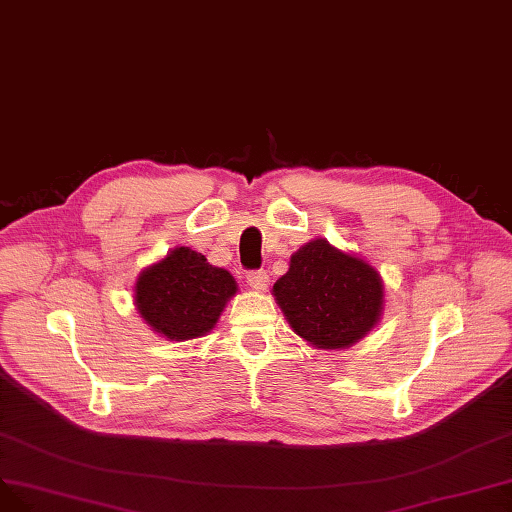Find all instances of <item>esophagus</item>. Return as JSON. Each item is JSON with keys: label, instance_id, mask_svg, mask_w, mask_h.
<instances>
[{"label": "esophagus", "instance_id": "34e87169", "mask_svg": "<svg viewBox=\"0 0 512 512\" xmlns=\"http://www.w3.org/2000/svg\"><path fill=\"white\" fill-rule=\"evenodd\" d=\"M246 283H249L253 291H266L270 285V276L266 270H255L246 274Z\"/></svg>", "mask_w": 512, "mask_h": 512}]
</instances>
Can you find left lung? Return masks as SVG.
Returning a JSON list of instances; mask_svg holds the SVG:
<instances>
[{"label": "left lung", "instance_id": "obj_1", "mask_svg": "<svg viewBox=\"0 0 512 512\" xmlns=\"http://www.w3.org/2000/svg\"><path fill=\"white\" fill-rule=\"evenodd\" d=\"M272 295L291 329L323 351L349 349L381 323L385 285L374 266L325 238L306 242L289 259Z\"/></svg>", "mask_w": 512, "mask_h": 512}]
</instances>
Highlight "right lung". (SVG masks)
I'll return each mask as SVG.
<instances>
[{
    "mask_svg": "<svg viewBox=\"0 0 512 512\" xmlns=\"http://www.w3.org/2000/svg\"><path fill=\"white\" fill-rule=\"evenodd\" d=\"M236 291V278L227 270L210 266L189 246H176L138 274L134 306L157 336L187 342L212 332Z\"/></svg>",
    "mask_w": 512,
    "mask_h": 512,
    "instance_id": "right-lung-1",
    "label": "right lung"
}]
</instances>
